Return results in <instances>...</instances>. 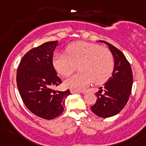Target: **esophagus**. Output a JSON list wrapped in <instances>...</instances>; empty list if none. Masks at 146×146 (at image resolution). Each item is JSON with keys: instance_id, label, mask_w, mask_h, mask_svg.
<instances>
[{"instance_id": "34e87169", "label": "esophagus", "mask_w": 146, "mask_h": 146, "mask_svg": "<svg viewBox=\"0 0 146 146\" xmlns=\"http://www.w3.org/2000/svg\"><path fill=\"white\" fill-rule=\"evenodd\" d=\"M70 92L72 94H75V93H84V92H82V91H79V90H76V89H70Z\"/></svg>"}]
</instances>
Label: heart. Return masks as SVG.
<instances>
[{
  "instance_id": "heart-1",
  "label": "heart",
  "mask_w": 146,
  "mask_h": 146,
  "mask_svg": "<svg viewBox=\"0 0 146 146\" xmlns=\"http://www.w3.org/2000/svg\"><path fill=\"white\" fill-rule=\"evenodd\" d=\"M66 54H56L53 65L63 76H68L76 70L80 71L65 81V85L73 88H82L94 82L102 84L110 79L114 70V57L106 47L93 42L79 41L71 43Z\"/></svg>"
}]
</instances>
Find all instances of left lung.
Returning <instances> with one entry per match:
<instances>
[{
    "mask_svg": "<svg viewBox=\"0 0 146 146\" xmlns=\"http://www.w3.org/2000/svg\"><path fill=\"white\" fill-rule=\"evenodd\" d=\"M100 42L110 48L114 57L115 66L112 76L96 93L98 100L91 110L99 117L109 118L120 112L128 101L132 89L133 73L130 63L119 49L106 41Z\"/></svg>",
    "mask_w": 146,
    "mask_h": 146,
    "instance_id": "obj_1",
    "label": "left lung"
}]
</instances>
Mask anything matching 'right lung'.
<instances>
[{
	"mask_svg": "<svg viewBox=\"0 0 146 146\" xmlns=\"http://www.w3.org/2000/svg\"><path fill=\"white\" fill-rule=\"evenodd\" d=\"M58 41L45 42L28 51L18 67L16 82L24 104L35 115L51 120L64 111L70 92L54 88L61 84L52 63Z\"/></svg>",
	"mask_w": 146,
	"mask_h": 146,
	"instance_id": "1",
	"label": "right lung"
}]
</instances>
